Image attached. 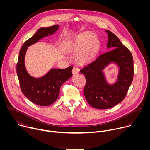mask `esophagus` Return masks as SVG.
Masks as SVG:
<instances>
[{
	"label": "esophagus",
	"mask_w": 150,
	"mask_h": 150,
	"mask_svg": "<svg viewBox=\"0 0 150 150\" xmlns=\"http://www.w3.org/2000/svg\"><path fill=\"white\" fill-rule=\"evenodd\" d=\"M78 73H79V69L76 67H74V68L72 69V74L74 75H75Z\"/></svg>",
	"instance_id": "esophagus-1"
}]
</instances>
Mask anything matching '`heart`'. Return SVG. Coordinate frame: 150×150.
Here are the masks:
<instances>
[{
    "label": "heart",
    "instance_id": "heart-1",
    "mask_svg": "<svg viewBox=\"0 0 150 150\" xmlns=\"http://www.w3.org/2000/svg\"><path fill=\"white\" fill-rule=\"evenodd\" d=\"M98 37L90 31L83 32L66 41L64 49L67 53L75 54V61L79 66L92 63L100 49Z\"/></svg>",
    "mask_w": 150,
    "mask_h": 150
}]
</instances>
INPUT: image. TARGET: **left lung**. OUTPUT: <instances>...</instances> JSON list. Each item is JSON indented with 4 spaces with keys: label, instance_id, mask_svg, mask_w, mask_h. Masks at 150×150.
I'll return each instance as SVG.
<instances>
[{
    "label": "left lung",
    "instance_id": "8db88e82",
    "mask_svg": "<svg viewBox=\"0 0 150 150\" xmlns=\"http://www.w3.org/2000/svg\"><path fill=\"white\" fill-rule=\"evenodd\" d=\"M105 31L108 34L107 47L112 50L101 54L80 70L86 78L83 90L85 99L93 108L98 109H110L122 101L134 76V60L131 52L115 34ZM111 62H115L120 67L117 81L114 84L107 83L102 72Z\"/></svg>",
    "mask_w": 150,
    "mask_h": 150
}]
</instances>
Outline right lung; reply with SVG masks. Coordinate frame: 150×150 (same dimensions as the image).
Returning a JSON list of instances; mask_svg holds the SVG:
<instances>
[{
    "mask_svg": "<svg viewBox=\"0 0 150 150\" xmlns=\"http://www.w3.org/2000/svg\"><path fill=\"white\" fill-rule=\"evenodd\" d=\"M59 27V25H55L40 28L24 42L19 53L16 73L21 91L31 101L41 106L49 105L57 100L62 85L72 76L73 67L66 69H51L45 76L36 78L30 76L25 69V56L28 47L42 38L52 35Z\"/></svg>",
    "mask_w": 150,
    "mask_h": 150,
    "instance_id": "1",
    "label": "right lung"
}]
</instances>
